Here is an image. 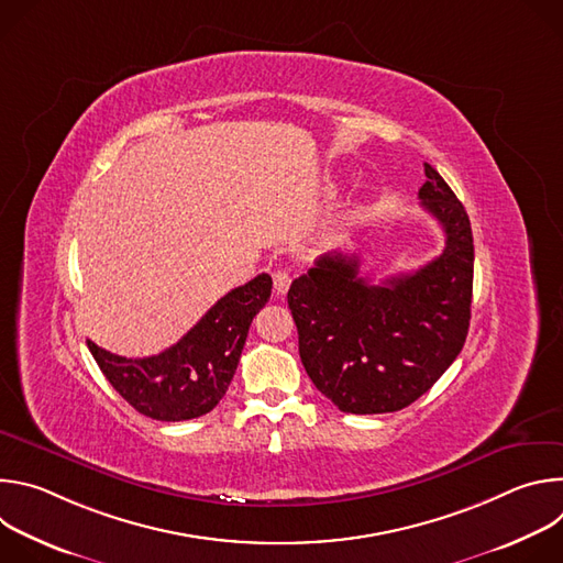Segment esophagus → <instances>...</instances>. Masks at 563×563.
Instances as JSON below:
<instances>
[{"label": "esophagus", "instance_id": "obj_1", "mask_svg": "<svg viewBox=\"0 0 563 563\" xmlns=\"http://www.w3.org/2000/svg\"><path fill=\"white\" fill-rule=\"evenodd\" d=\"M289 285H291V274H289L287 269L274 272V291H276L278 296H285L287 289H289Z\"/></svg>", "mask_w": 563, "mask_h": 563}]
</instances>
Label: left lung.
<instances>
[{
  "instance_id": "obj_1",
  "label": "left lung",
  "mask_w": 563,
  "mask_h": 563,
  "mask_svg": "<svg viewBox=\"0 0 563 563\" xmlns=\"http://www.w3.org/2000/svg\"><path fill=\"white\" fill-rule=\"evenodd\" d=\"M426 178L419 198L443 227L441 256L374 285L358 274L356 254L330 252L287 291L305 372L341 412L408 408L463 350L474 272L470 218L430 165Z\"/></svg>"
}]
</instances>
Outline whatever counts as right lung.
<instances>
[{
  "label": "right lung",
  "instance_id": "add662e5",
  "mask_svg": "<svg viewBox=\"0 0 563 563\" xmlns=\"http://www.w3.org/2000/svg\"><path fill=\"white\" fill-rule=\"evenodd\" d=\"M272 296V276L258 274L222 296L169 350L124 358L87 341L102 374L140 415L155 421H187L211 412L224 396L247 332Z\"/></svg>",
  "mask_w": 563,
  "mask_h": 563
}]
</instances>
